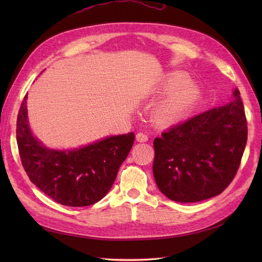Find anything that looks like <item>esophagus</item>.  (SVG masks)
<instances>
[{
    "label": "esophagus",
    "mask_w": 262,
    "mask_h": 262,
    "mask_svg": "<svg viewBox=\"0 0 262 262\" xmlns=\"http://www.w3.org/2000/svg\"><path fill=\"white\" fill-rule=\"evenodd\" d=\"M148 140V136L144 132H139L137 134V141L138 142H146Z\"/></svg>",
    "instance_id": "obj_1"
}]
</instances>
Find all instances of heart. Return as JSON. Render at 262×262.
Listing matches in <instances>:
<instances>
[{
	"mask_svg": "<svg viewBox=\"0 0 262 262\" xmlns=\"http://www.w3.org/2000/svg\"><path fill=\"white\" fill-rule=\"evenodd\" d=\"M162 90L171 91L154 109V117L160 123H171L184 116L199 96V87L188 81L182 72H171L164 78Z\"/></svg>",
	"mask_w": 262,
	"mask_h": 262,
	"instance_id": "obj_1",
	"label": "heart"
}]
</instances>
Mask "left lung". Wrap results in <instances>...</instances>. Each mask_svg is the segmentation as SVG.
I'll return each mask as SVG.
<instances>
[{
	"mask_svg": "<svg viewBox=\"0 0 262 262\" xmlns=\"http://www.w3.org/2000/svg\"><path fill=\"white\" fill-rule=\"evenodd\" d=\"M229 104L172 125L154 140L153 173L161 191L177 202L223 192L239 168L247 119L238 90Z\"/></svg>",
	"mask_w": 262,
	"mask_h": 262,
	"instance_id": "1",
	"label": "left lung"
}]
</instances>
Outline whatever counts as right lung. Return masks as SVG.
<instances>
[{
    "mask_svg": "<svg viewBox=\"0 0 262 262\" xmlns=\"http://www.w3.org/2000/svg\"><path fill=\"white\" fill-rule=\"evenodd\" d=\"M27 94L19 108L16 139L20 161L30 181L52 200L68 207H87L104 198L129 155L136 137H109L73 150L45 147L33 137L27 120Z\"/></svg>",
    "mask_w": 262,
    "mask_h": 262,
    "instance_id": "add662e5",
    "label": "right lung"
}]
</instances>
